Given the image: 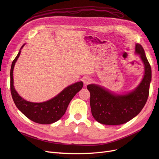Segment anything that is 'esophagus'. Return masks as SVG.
I'll return each mask as SVG.
<instances>
[{
    "instance_id": "obj_1",
    "label": "esophagus",
    "mask_w": 159,
    "mask_h": 159,
    "mask_svg": "<svg viewBox=\"0 0 159 159\" xmlns=\"http://www.w3.org/2000/svg\"><path fill=\"white\" fill-rule=\"evenodd\" d=\"M92 81V80H91L90 78H88V77H85L84 78V83L85 85H88L91 83Z\"/></svg>"
}]
</instances>
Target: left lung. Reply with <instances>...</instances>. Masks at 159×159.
Returning <instances> with one entry per match:
<instances>
[{"mask_svg":"<svg viewBox=\"0 0 159 159\" xmlns=\"http://www.w3.org/2000/svg\"><path fill=\"white\" fill-rule=\"evenodd\" d=\"M135 52L145 65V75L138 87L127 95H113L99 85L87 86L90 92V106L93 118L108 125H117L128 122L141 112L147 102L151 81V68L143 48L139 44Z\"/></svg>","mask_w":159,"mask_h":159,"instance_id":"1","label":"left lung"}]
</instances>
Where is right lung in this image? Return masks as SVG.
I'll use <instances>...</instances> for the list:
<instances>
[{"label": "right lung", "instance_id": "add662e5", "mask_svg": "<svg viewBox=\"0 0 159 159\" xmlns=\"http://www.w3.org/2000/svg\"><path fill=\"white\" fill-rule=\"evenodd\" d=\"M22 46L20 50L22 48ZM20 54L13 60L11 69V92L12 98L17 108L31 121L40 124H51L63 116L68 105L75 94L83 88V82L80 81L65 88L53 99L43 103H32L22 99L19 95L13 85V69Z\"/></svg>", "mask_w": 159, "mask_h": 159}]
</instances>
